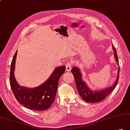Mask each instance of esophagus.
<instances>
[{"mask_svg":"<svg viewBox=\"0 0 130 130\" xmlns=\"http://www.w3.org/2000/svg\"><path fill=\"white\" fill-rule=\"evenodd\" d=\"M72 61H69V62H68L67 63V64L66 65V70L68 71V72H69L71 70V68H72Z\"/></svg>","mask_w":130,"mask_h":130,"instance_id":"34e87169","label":"esophagus"}]
</instances>
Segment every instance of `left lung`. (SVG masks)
Returning a JSON list of instances; mask_svg holds the SVG:
<instances>
[{"mask_svg": "<svg viewBox=\"0 0 130 130\" xmlns=\"http://www.w3.org/2000/svg\"><path fill=\"white\" fill-rule=\"evenodd\" d=\"M113 48L114 51V57L116 58V61L118 63V58L117 54V51L114 48L113 45ZM71 72L74 75V77L75 78L76 86L78 91V92L79 93V95L82 98L83 100H85L86 102L95 103H98L99 101H102L104 100L106 96H108L113 90L116 87L117 84L118 83L119 75V67L118 70V75L116 78L115 82L114 83L113 85L110 87H108L105 89L100 90V91H95L92 90L89 88L87 85H86L85 82H83L82 79V74L80 72V70L79 68L76 67H73L72 69Z\"/></svg>", "mask_w": 130, "mask_h": 130, "instance_id": "left-lung-1", "label": "left lung"}]
</instances>
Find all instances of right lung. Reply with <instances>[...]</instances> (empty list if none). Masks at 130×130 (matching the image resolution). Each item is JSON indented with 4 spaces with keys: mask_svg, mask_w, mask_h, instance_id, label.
<instances>
[{
    "mask_svg": "<svg viewBox=\"0 0 130 130\" xmlns=\"http://www.w3.org/2000/svg\"><path fill=\"white\" fill-rule=\"evenodd\" d=\"M17 52L11 62L9 78L10 85L15 98L20 104L31 110L42 111L48 109L54 102L58 81L65 73V66L56 68L50 78L38 87L30 88L22 87L18 84L14 75Z\"/></svg>",
    "mask_w": 130,
    "mask_h": 130,
    "instance_id": "add662e5",
    "label": "right lung"
}]
</instances>
